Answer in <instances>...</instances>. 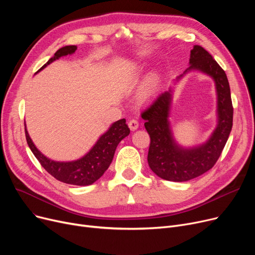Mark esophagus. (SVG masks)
<instances>
[{"label": "esophagus", "mask_w": 255, "mask_h": 255, "mask_svg": "<svg viewBox=\"0 0 255 255\" xmlns=\"http://www.w3.org/2000/svg\"><path fill=\"white\" fill-rule=\"evenodd\" d=\"M138 121L137 120H135V119H131V120H129V122H128V126H129V128L132 130V131H134V130H136L137 128H138Z\"/></svg>", "instance_id": "obj_1"}]
</instances>
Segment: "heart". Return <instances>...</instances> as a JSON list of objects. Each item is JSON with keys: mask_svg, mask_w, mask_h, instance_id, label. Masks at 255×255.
Listing matches in <instances>:
<instances>
[{"mask_svg": "<svg viewBox=\"0 0 255 255\" xmlns=\"http://www.w3.org/2000/svg\"><path fill=\"white\" fill-rule=\"evenodd\" d=\"M154 88H155V82H154V80H151V82L149 83V85L146 86L145 93H146V94H150V93L154 90Z\"/></svg>", "mask_w": 255, "mask_h": 255, "instance_id": "obj_1", "label": "heart"}]
</instances>
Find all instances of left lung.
Returning a JSON list of instances; mask_svg holds the SVG:
<instances>
[{"instance_id":"left-lung-1","label":"left lung","mask_w":255,"mask_h":255,"mask_svg":"<svg viewBox=\"0 0 255 255\" xmlns=\"http://www.w3.org/2000/svg\"><path fill=\"white\" fill-rule=\"evenodd\" d=\"M190 70H199L215 80L218 124L209 140L192 149H184L172 138L168 122L171 89L160 95L141 113L151 142L148 163L156 175L166 181L185 182L211 169L217 162L233 127L234 107L231 89L224 70L202 46L194 45L190 53ZM183 76L180 75L178 79Z\"/></svg>"}]
</instances>
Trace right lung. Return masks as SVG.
<instances>
[{"label":"right lung","instance_id":"add662e5","mask_svg":"<svg viewBox=\"0 0 255 255\" xmlns=\"http://www.w3.org/2000/svg\"><path fill=\"white\" fill-rule=\"evenodd\" d=\"M76 49L77 47L75 45H68L60 48L55 53V56L50 58L48 62L40 68V70H42L51 62L58 60L61 57L71 55ZM24 131L26 142H28L31 151L49 175L63 183L77 186L92 185L101 178L113 161L119 142L129 135L130 133V129L126 124V120H119L100 136L95 145L83 158L70 162H58L48 159L36 148L25 129V124Z\"/></svg>","mask_w":255,"mask_h":255}]
</instances>
